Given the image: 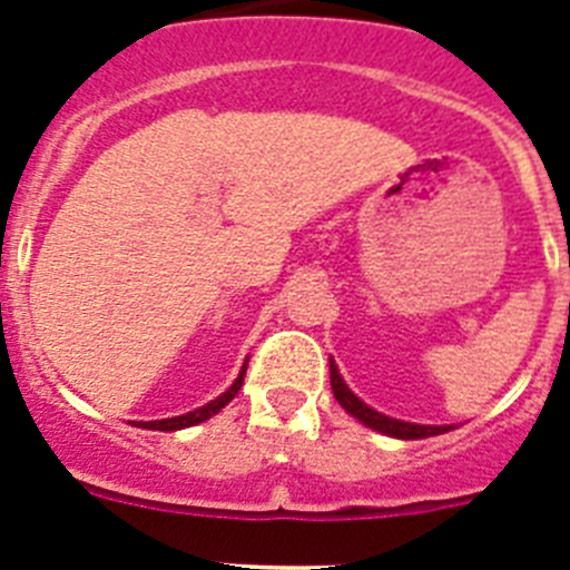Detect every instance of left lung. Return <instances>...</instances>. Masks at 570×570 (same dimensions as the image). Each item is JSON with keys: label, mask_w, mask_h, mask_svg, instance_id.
I'll use <instances>...</instances> for the list:
<instances>
[{"label": "left lung", "mask_w": 570, "mask_h": 570, "mask_svg": "<svg viewBox=\"0 0 570 570\" xmlns=\"http://www.w3.org/2000/svg\"><path fill=\"white\" fill-rule=\"evenodd\" d=\"M331 387H334V396L342 407H345L347 414L356 416L362 425L374 428L380 434L396 436V440H425V436H436L451 431V425H414V422H402V420H391V416L380 414L374 407H367L360 396L345 385V380L340 376V367L334 365L331 360Z\"/></svg>", "instance_id": "1"}]
</instances>
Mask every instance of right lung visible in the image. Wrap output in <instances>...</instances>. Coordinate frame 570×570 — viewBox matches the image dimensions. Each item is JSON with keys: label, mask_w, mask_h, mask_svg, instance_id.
<instances>
[{"label": "right lung", "mask_w": 570, "mask_h": 570, "mask_svg": "<svg viewBox=\"0 0 570 570\" xmlns=\"http://www.w3.org/2000/svg\"><path fill=\"white\" fill-rule=\"evenodd\" d=\"M245 367H248V365H242V371H239V376L234 380V385H230L223 396L210 400L208 405L196 407V411H188V414H183V416H170V420L139 422V428H148V431H179V428H190V425H199V422L210 420V416L219 414V411H223V407L228 405V402L234 400L236 394H239L242 382H245Z\"/></svg>", "instance_id": "1"}]
</instances>
